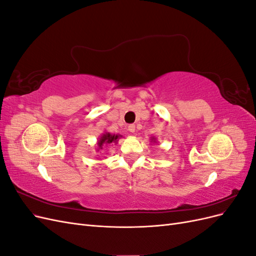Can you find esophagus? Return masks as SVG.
<instances>
[{"mask_svg":"<svg viewBox=\"0 0 256 256\" xmlns=\"http://www.w3.org/2000/svg\"><path fill=\"white\" fill-rule=\"evenodd\" d=\"M128 131H129V132H131V134H134V131H136V125H129V126H128Z\"/></svg>","mask_w":256,"mask_h":256,"instance_id":"esophagus-1","label":"esophagus"}]
</instances>
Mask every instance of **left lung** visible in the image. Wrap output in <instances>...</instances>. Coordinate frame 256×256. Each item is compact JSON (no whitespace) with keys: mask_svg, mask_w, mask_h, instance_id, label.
Here are the masks:
<instances>
[{"mask_svg":"<svg viewBox=\"0 0 256 256\" xmlns=\"http://www.w3.org/2000/svg\"><path fill=\"white\" fill-rule=\"evenodd\" d=\"M152 142H154H154H156V138H154V136H152Z\"/></svg>","mask_w":256,"mask_h":256,"instance_id":"left-lung-1","label":"left lung"}]
</instances>
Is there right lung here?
<instances>
[{
	"label": "right lung",
	"instance_id": "obj_1",
	"mask_svg": "<svg viewBox=\"0 0 256 256\" xmlns=\"http://www.w3.org/2000/svg\"><path fill=\"white\" fill-rule=\"evenodd\" d=\"M122 138L120 134H111L110 132H104L97 142L98 150H102V146L109 145V144H116L118 141V138Z\"/></svg>",
	"mask_w": 256,
	"mask_h": 256
}]
</instances>
